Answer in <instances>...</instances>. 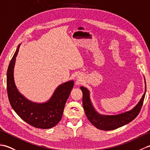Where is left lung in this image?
Returning a JSON list of instances; mask_svg holds the SVG:
<instances>
[{"mask_svg":"<svg viewBox=\"0 0 150 150\" xmlns=\"http://www.w3.org/2000/svg\"><path fill=\"white\" fill-rule=\"evenodd\" d=\"M145 82V91L141 97V100L137 104L136 106L126 112L120 114L114 115H103L98 112L95 110L90 98V92L88 89L84 86L81 87L82 91V104L85 111L86 115L90 122L96 127L97 129L102 130H113L121 126H123L136 118L138 115L141 108L146 95V84Z\"/></svg>","mask_w":150,"mask_h":150,"instance_id":"left-lung-1","label":"left lung"}]
</instances>
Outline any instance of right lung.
Masks as SVG:
<instances>
[{
  "label": "right lung",
  "instance_id": "right-lung-1",
  "mask_svg": "<svg viewBox=\"0 0 150 150\" xmlns=\"http://www.w3.org/2000/svg\"><path fill=\"white\" fill-rule=\"evenodd\" d=\"M20 46L16 50L7 71L6 84L9 103L16 113L30 125L41 129L52 128L61 119L74 81L71 80L60 84L45 103H35L28 99L18 91L14 80L15 60Z\"/></svg>",
  "mask_w": 150,
  "mask_h": 150
}]
</instances>
